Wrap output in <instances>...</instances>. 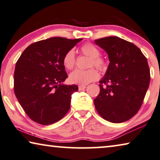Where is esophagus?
I'll list each match as a JSON object with an SVG mask.
<instances>
[{"mask_svg":"<svg viewBox=\"0 0 160 160\" xmlns=\"http://www.w3.org/2000/svg\"><path fill=\"white\" fill-rule=\"evenodd\" d=\"M86 88V86H84V85H80L78 86V90L79 91H82L83 89H85V88Z\"/></svg>","mask_w":160,"mask_h":160,"instance_id":"esophagus-1","label":"esophagus"}]
</instances>
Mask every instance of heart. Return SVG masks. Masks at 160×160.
Listing matches in <instances>:
<instances>
[{
	"instance_id": "b5f03b06",
	"label": "heart",
	"mask_w": 160,
	"mask_h": 160,
	"mask_svg": "<svg viewBox=\"0 0 160 160\" xmlns=\"http://www.w3.org/2000/svg\"><path fill=\"white\" fill-rule=\"evenodd\" d=\"M82 53L91 58L89 67H95L101 70H103L106 67V61L101 57L100 50L95 45L87 43L83 45L81 48ZM75 53L73 49L68 51L63 59V64L67 69H72L75 66ZM99 78L97 71L94 69L88 70L77 69L72 72L69 75V82L72 83L80 85L88 84Z\"/></svg>"
}]
</instances>
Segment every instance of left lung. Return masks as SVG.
I'll use <instances>...</instances> for the list:
<instances>
[{
  "label": "left lung",
  "instance_id": "obj_1",
  "mask_svg": "<svg viewBox=\"0 0 160 160\" xmlns=\"http://www.w3.org/2000/svg\"><path fill=\"white\" fill-rule=\"evenodd\" d=\"M108 55L110 63L94 99L96 111L109 122L127 121L140 108L150 85L148 60L134 44L118 37L95 40Z\"/></svg>",
  "mask_w": 160,
  "mask_h": 160
}]
</instances>
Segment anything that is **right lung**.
Instances as JSON below:
<instances>
[{
	"mask_svg": "<svg viewBox=\"0 0 160 160\" xmlns=\"http://www.w3.org/2000/svg\"><path fill=\"white\" fill-rule=\"evenodd\" d=\"M83 39L52 38L31 44L15 64L14 92L30 119L41 125L61 120L70 108L77 85H65L68 77L63 59Z\"/></svg>",
	"mask_w": 160,
	"mask_h": 160,
	"instance_id": "1",
	"label": "right lung"
}]
</instances>
